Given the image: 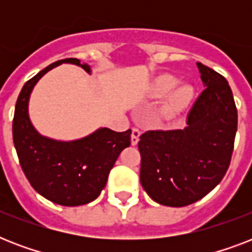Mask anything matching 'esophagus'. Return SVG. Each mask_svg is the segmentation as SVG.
<instances>
[{"label": "esophagus", "mask_w": 252, "mask_h": 252, "mask_svg": "<svg viewBox=\"0 0 252 252\" xmlns=\"http://www.w3.org/2000/svg\"><path fill=\"white\" fill-rule=\"evenodd\" d=\"M140 134H141V132H140V129L138 128H133L132 129V136H130V142H132V145H137L138 142V138H140Z\"/></svg>", "instance_id": "1"}]
</instances>
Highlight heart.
<instances>
[{"label": "heart", "instance_id": "heart-1", "mask_svg": "<svg viewBox=\"0 0 252 252\" xmlns=\"http://www.w3.org/2000/svg\"><path fill=\"white\" fill-rule=\"evenodd\" d=\"M178 85V80L171 74H161L156 77L150 85L149 93L153 98H163L168 95L163 104V114L167 116H175L183 110L193 98V89L189 85Z\"/></svg>", "mask_w": 252, "mask_h": 252}]
</instances>
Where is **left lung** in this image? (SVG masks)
<instances>
[{"label": "left lung", "instance_id": "left-lung-1", "mask_svg": "<svg viewBox=\"0 0 252 252\" xmlns=\"http://www.w3.org/2000/svg\"><path fill=\"white\" fill-rule=\"evenodd\" d=\"M204 91L187 115V126L148 130L140 136V182L166 207H186L203 199L230 165L238 112L225 77L197 63Z\"/></svg>", "mask_w": 252, "mask_h": 252}]
</instances>
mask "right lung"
Segmentation results:
<instances>
[{
	"label": "right lung",
	"instance_id": "1",
	"mask_svg": "<svg viewBox=\"0 0 252 252\" xmlns=\"http://www.w3.org/2000/svg\"><path fill=\"white\" fill-rule=\"evenodd\" d=\"M63 63L91 72L78 59H64L27 81L15 104L13 140L22 170L33 189L55 204L77 207L100 195L119 154L130 145L132 132L99 128L76 141H57L37 133L29 118L30 94L45 73Z\"/></svg>",
	"mask_w": 252,
	"mask_h": 252
}]
</instances>
